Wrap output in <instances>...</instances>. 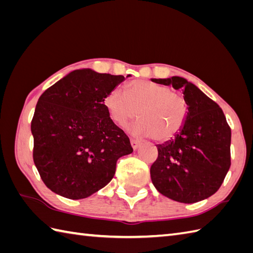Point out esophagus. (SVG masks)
<instances>
[{
    "label": "esophagus",
    "instance_id": "esophagus-1",
    "mask_svg": "<svg viewBox=\"0 0 253 253\" xmlns=\"http://www.w3.org/2000/svg\"><path fill=\"white\" fill-rule=\"evenodd\" d=\"M130 143H131V147L133 150H137L139 148V146H140V141L137 140V139H130Z\"/></svg>",
    "mask_w": 253,
    "mask_h": 253
}]
</instances>
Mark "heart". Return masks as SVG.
I'll return each instance as SVG.
<instances>
[{
	"mask_svg": "<svg viewBox=\"0 0 253 253\" xmlns=\"http://www.w3.org/2000/svg\"><path fill=\"white\" fill-rule=\"evenodd\" d=\"M104 106L111 120L120 127H125L137 116L139 121L131 131L152 137L157 142L169 141L179 133L188 115L184 96L149 80L127 84L126 94L120 90L110 91L104 98Z\"/></svg>",
	"mask_w": 253,
	"mask_h": 253,
	"instance_id": "heart-1",
	"label": "heart"
}]
</instances>
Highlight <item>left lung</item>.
Instances as JSON below:
<instances>
[{"label":"left lung","instance_id":"left-lung-1","mask_svg":"<svg viewBox=\"0 0 253 253\" xmlns=\"http://www.w3.org/2000/svg\"><path fill=\"white\" fill-rule=\"evenodd\" d=\"M180 89L188 104L184 127L174 139L158 146L150 175L157 190L171 200L195 203L214 195L230 168L232 131L213 100L185 78L151 79Z\"/></svg>","mask_w":253,"mask_h":253}]
</instances>
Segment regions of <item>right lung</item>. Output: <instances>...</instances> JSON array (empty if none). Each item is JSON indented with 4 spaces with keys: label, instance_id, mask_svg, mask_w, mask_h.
I'll return each instance as SVG.
<instances>
[{
    "label": "right lung",
    "instance_id": "obj_1",
    "mask_svg": "<svg viewBox=\"0 0 253 253\" xmlns=\"http://www.w3.org/2000/svg\"><path fill=\"white\" fill-rule=\"evenodd\" d=\"M125 80L122 75L77 69L46 89L31 121L34 162L53 192L73 200L105 187L116 162L130 154L129 138L104 106V98Z\"/></svg>",
    "mask_w": 253,
    "mask_h": 253
}]
</instances>
